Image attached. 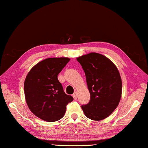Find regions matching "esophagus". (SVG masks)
<instances>
[{
    "label": "esophagus",
    "mask_w": 148,
    "mask_h": 148,
    "mask_svg": "<svg viewBox=\"0 0 148 148\" xmlns=\"http://www.w3.org/2000/svg\"><path fill=\"white\" fill-rule=\"evenodd\" d=\"M73 99L75 100H77V92H74L73 94Z\"/></svg>",
    "instance_id": "esophagus-1"
}]
</instances>
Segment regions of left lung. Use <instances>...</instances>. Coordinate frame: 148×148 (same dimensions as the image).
<instances>
[{
  "mask_svg": "<svg viewBox=\"0 0 148 148\" xmlns=\"http://www.w3.org/2000/svg\"><path fill=\"white\" fill-rule=\"evenodd\" d=\"M84 70L90 101L82 105L85 115L92 120L107 118L119 105L122 95V80L119 70L108 58L90 53L77 58Z\"/></svg>",
  "mask_w": 148,
  "mask_h": 148,
  "instance_id": "obj_1",
  "label": "left lung"
}]
</instances>
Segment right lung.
Listing matches in <instances>:
<instances>
[{"mask_svg": "<svg viewBox=\"0 0 148 148\" xmlns=\"http://www.w3.org/2000/svg\"><path fill=\"white\" fill-rule=\"evenodd\" d=\"M69 60L67 58L45 59L33 67L25 79L26 103L31 112L44 121L60 120L67 104L73 101L72 96L65 94L58 79Z\"/></svg>", "mask_w": 148, "mask_h": 148, "instance_id": "add662e5", "label": "right lung"}]
</instances>
